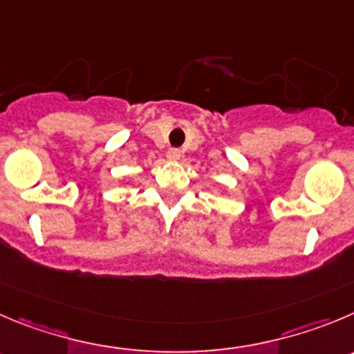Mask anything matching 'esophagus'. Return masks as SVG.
<instances>
[{"mask_svg":"<svg viewBox=\"0 0 354 354\" xmlns=\"http://www.w3.org/2000/svg\"><path fill=\"white\" fill-rule=\"evenodd\" d=\"M180 157H181V151L178 150V148H171V150L167 151V158H169V160H178Z\"/></svg>","mask_w":354,"mask_h":354,"instance_id":"esophagus-1","label":"esophagus"}]
</instances>
